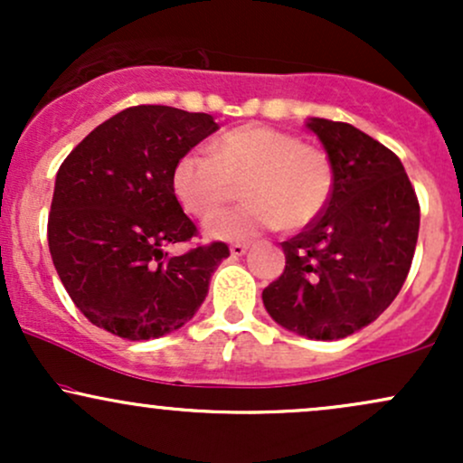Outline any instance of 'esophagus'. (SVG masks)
I'll return each mask as SVG.
<instances>
[{
  "label": "esophagus",
  "instance_id": "obj_1",
  "mask_svg": "<svg viewBox=\"0 0 463 463\" xmlns=\"http://www.w3.org/2000/svg\"><path fill=\"white\" fill-rule=\"evenodd\" d=\"M246 250H248L246 243H232V246H231V254H232V257H241V254L246 252Z\"/></svg>",
  "mask_w": 463,
  "mask_h": 463
}]
</instances>
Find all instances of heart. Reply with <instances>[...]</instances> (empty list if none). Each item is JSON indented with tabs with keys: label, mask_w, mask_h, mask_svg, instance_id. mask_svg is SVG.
<instances>
[{
	"label": "heart",
	"mask_w": 463,
	"mask_h": 463,
	"mask_svg": "<svg viewBox=\"0 0 463 463\" xmlns=\"http://www.w3.org/2000/svg\"><path fill=\"white\" fill-rule=\"evenodd\" d=\"M333 163L322 147L268 126H241L211 143V154L187 152L172 172L184 211L209 217L242 184L247 202L211 217L204 232L243 241L268 228H302L322 213L333 194Z\"/></svg>",
	"instance_id": "b5f03b06"
}]
</instances>
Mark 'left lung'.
<instances>
[{"label":"left lung","mask_w":463,"mask_h":463,"mask_svg":"<svg viewBox=\"0 0 463 463\" xmlns=\"http://www.w3.org/2000/svg\"><path fill=\"white\" fill-rule=\"evenodd\" d=\"M307 128L333 163L328 204L283 241L285 269L263 289L274 322L309 339H342L396 298L416 252L420 204L394 152L344 121Z\"/></svg>","instance_id":"8db88e82"}]
</instances>
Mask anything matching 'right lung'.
I'll use <instances>...</instances> for the list:
<instances>
[{"label":"right lung","instance_id":"obj_1","mask_svg":"<svg viewBox=\"0 0 463 463\" xmlns=\"http://www.w3.org/2000/svg\"><path fill=\"white\" fill-rule=\"evenodd\" d=\"M220 128L206 113L130 106L73 147L56 174L47 220L52 261L89 322L124 339L187 324L209 294L226 243L169 257L198 228L172 189L174 165Z\"/></svg>","mask_w":463,"mask_h":463}]
</instances>
